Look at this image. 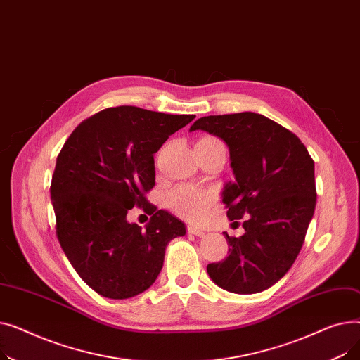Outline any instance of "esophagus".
<instances>
[{
    "instance_id": "34e87169",
    "label": "esophagus",
    "mask_w": 360,
    "mask_h": 360,
    "mask_svg": "<svg viewBox=\"0 0 360 360\" xmlns=\"http://www.w3.org/2000/svg\"><path fill=\"white\" fill-rule=\"evenodd\" d=\"M186 233H190V235H195V236H204L205 235V232L202 231V229H200V228H195V226H186Z\"/></svg>"
}]
</instances>
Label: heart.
I'll return each mask as SVG.
<instances>
[{"mask_svg": "<svg viewBox=\"0 0 360 360\" xmlns=\"http://www.w3.org/2000/svg\"><path fill=\"white\" fill-rule=\"evenodd\" d=\"M212 146V144H223L219 139L213 136L201 137L195 146ZM224 146V144H223ZM214 200V194L205 188L194 186V185H179L174 191H170L167 197V204L170 210L186 220H200L205 216L209 207Z\"/></svg>", "mask_w": 360, "mask_h": 360, "instance_id": "obj_1", "label": "heart"}]
</instances>
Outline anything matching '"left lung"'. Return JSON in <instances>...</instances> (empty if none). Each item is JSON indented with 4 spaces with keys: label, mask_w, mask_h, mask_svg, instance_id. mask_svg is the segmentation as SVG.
Returning a JSON list of instances; mask_svg holds the SVG:
<instances>
[{
    "label": "left lung",
    "mask_w": 360,
    "mask_h": 360,
    "mask_svg": "<svg viewBox=\"0 0 360 360\" xmlns=\"http://www.w3.org/2000/svg\"><path fill=\"white\" fill-rule=\"evenodd\" d=\"M220 137L231 150L235 182L224 186L226 214L245 233L223 232L229 255L207 266L212 280L239 295L271 288L297 258L314 216V160L292 131L254 112L210 115L191 131Z\"/></svg>",
    "instance_id": "left-lung-1"
}]
</instances>
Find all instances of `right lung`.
Here are the masks:
<instances>
[{
  "mask_svg": "<svg viewBox=\"0 0 360 360\" xmlns=\"http://www.w3.org/2000/svg\"><path fill=\"white\" fill-rule=\"evenodd\" d=\"M195 115H170L137 106L106 108L80 122L63 146L52 175L55 233L68 261L94 292L127 299L158 278L170 239L185 226L156 210L153 155ZM151 215L143 231L126 214Z\"/></svg>",
  "mask_w": 360,
  "mask_h": 360,
  "instance_id": "obj_1",
  "label": "right lung"
}]
</instances>
